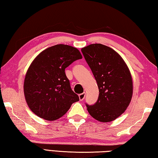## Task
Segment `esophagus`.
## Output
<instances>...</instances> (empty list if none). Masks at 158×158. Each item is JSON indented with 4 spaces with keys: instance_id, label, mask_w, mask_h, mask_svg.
<instances>
[{
    "instance_id": "1",
    "label": "esophagus",
    "mask_w": 158,
    "mask_h": 158,
    "mask_svg": "<svg viewBox=\"0 0 158 158\" xmlns=\"http://www.w3.org/2000/svg\"><path fill=\"white\" fill-rule=\"evenodd\" d=\"M85 97V92H83L82 94H79V98L81 101H83Z\"/></svg>"
}]
</instances>
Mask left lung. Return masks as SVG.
<instances>
[{
	"label": "left lung",
	"mask_w": 158,
	"mask_h": 158,
	"mask_svg": "<svg viewBox=\"0 0 158 158\" xmlns=\"http://www.w3.org/2000/svg\"><path fill=\"white\" fill-rule=\"evenodd\" d=\"M97 82L99 95L87 111L96 120L114 121L126 111L131 103L133 85L128 66L114 50L101 44H93L81 49Z\"/></svg>",
	"instance_id": "left-lung-1"
}]
</instances>
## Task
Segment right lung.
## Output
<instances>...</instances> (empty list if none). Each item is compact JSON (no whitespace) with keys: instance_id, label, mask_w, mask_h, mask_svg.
I'll use <instances>...</instances> for the list:
<instances>
[{"instance_id":"obj_1","label":"right lung","mask_w":158,"mask_h":158,"mask_svg":"<svg viewBox=\"0 0 158 158\" xmlns=\"http://www.w3.org/2000/svg\"><path fill=\"white\" fill-rule=\"evenodd\" d=\"M82 56L75 47L57 44L41 52L25 76L23 92L29 108L47 121L62 117L79 97L71 89L65 69Z\"/></svg>"}]
</instances>
